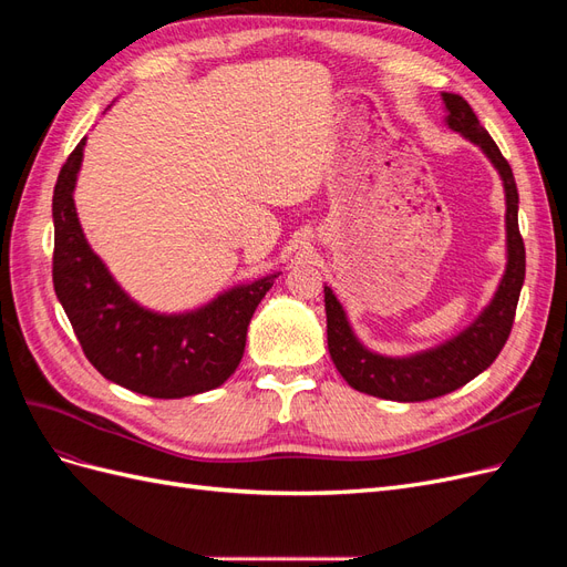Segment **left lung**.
I'll return each instance as SVG.
<instances>
[{
  "mask_svg": "<svg viewBox=\"0 0 567 567\" xmlns=\"http://www.w3.org/2000/svg\"><path fill=\"white\" fill-rule=\"evenodd\" d=\"M442 101L444 109H447L450 130L461 132L468 142L483 148L485 156L496 167V173L502 175L506 194L508 260L504 279L496 288L492 302L468 329H463L458 336L433 350L416 352L411 357H383L367 350L354 336L346 310L333 296V290L323 286L326 336H329V352L336 369L354 390L392 402L435 400L483 373L506 346L525 281V244L518 229V186L513 179V169L487 130L480 125L466 99L442 92Z\"/></svg>",
  "mask_w": 567,
  "mask_h": 567,
  "instance_id": "1",
  "label": "left lung"
}]
</instances>
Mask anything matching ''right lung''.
<instances>
[{
  "mask_svg": "<svg viewBox=\"0 0 567 567\" xmlns=\"http://www.w3.org/2000/svg\"><path fill=\"white\" fill-rule=\"evenodd\" d=\"M84 142L63 163L51 200L54 290L84 357L104 379L146 398L179 400L219 388L241 362L248 323L277 274L234 286L182 315H158L134 302L80 227L73 192Z\"/></svg>",
  "mask_w": 567,
  "mask_h": 567,
  "instance_id": "right-lung-1",
  "label": "right lung"
}]
</instances>
